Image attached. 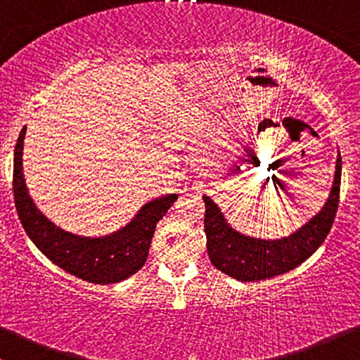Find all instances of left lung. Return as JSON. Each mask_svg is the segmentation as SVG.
<instances>
[{
  "instance_id": "obj_1",
  "label": "left lung",
  "mask_w": 360,
  "mask_h": 360,
  "mask_svg": "<svg viewBox=\"0 0 360 360\" xmlns=\"http://www.w3.org/2000/svg\"><path fill=\"white\" fill-rule=\"evenodd\" d=\"M340 184L342 155L338 153L335 181L326 205L303 227L281 239H260L236 231L225 220L217 202L207 195H202L206 205V248L211 263L224 274L243 283L270 279L296 269L316 253L331 231L338 210Z\"/></svg>"
}]
</instances>
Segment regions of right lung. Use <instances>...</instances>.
<instances>
[{
    "instance_id": "right-lung-1",
    "label": "right lung",
    "mask_w": 360,
    "mask_h": 360,
    "mask_svg": "<svg viewBox=\"0 0 360 360\" xmlns=\"http://www.w3.org/2000/svg\"><path fill=\"white\" fill-rule=\"evenodd\" d=\"M25 126L13 153V198L25 234L39 251L65 272L95 284H112L139 272L149 257L155 225L176 201L179 194L153 199L120 231L102 237L77 236L64 231L38 210L22 172Z\"/></svg>"
}]
</instances>
